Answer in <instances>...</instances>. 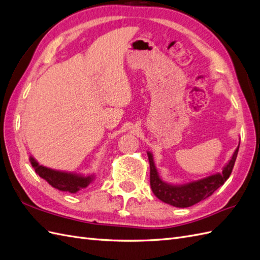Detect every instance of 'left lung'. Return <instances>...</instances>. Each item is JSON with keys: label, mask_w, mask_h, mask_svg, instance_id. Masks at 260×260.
I'll return each instance as SVG.
<instances>
[{"label": "left lung", "mask_w": 260, "mask_h": 260, "mask_svg": "<svg viewBox=\"0 0 260 260\" xmlns=\"http://www.w3.org/2000/svg\"><path fill=\"white\" fill-rule=\"evenodd\" d=\"M239 144L235 149L234 154L224 166L221 174L211 175L206 178L200 179L197 181H191L183 184H174L164 181L159 177L156 169L154 157L150 151H147L149 166H150V187L154 194L161 200L162 202L170 204L176 208H189L202 200L209 198L213 194V192L217 190L224 182L230 178L233 167L235 165L236 157L238 154Z\"/></svg>", "instance_id": "8db88e82"}]
</instances>
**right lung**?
<instances>
[{"instance_id": "add662e5", "label": "right lung", "mask_w": 260, "mask_h": 260, "mask_svg": "<svg viewBox=\"0 0 260 260\" xmlns=\"http://www.w3.org/2000/svg\"><path fill=\"white\" fill-rule=\"evenodd\" d=\"M29 161L35 169L36 174L47 181L52 188L59 191L69 192V193H77L79 190L85 189L94 180V175L84 176L75 172L55 170L43 165H39L34 157H29Z\"/></svg>"}]
</instances>
